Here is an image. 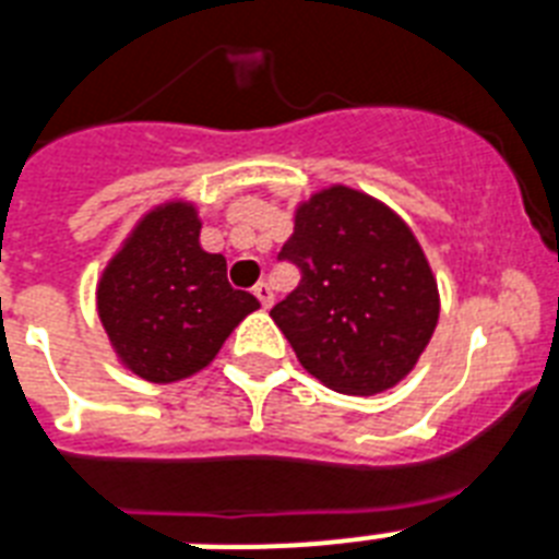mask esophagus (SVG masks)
Returning a JSON list of instances; mask_svg holds the SVG:
<instances>
[{"label": "esophagus", "mask_w": 559, "mask_h": 559, "mask_svg": "<svg viewBox=\"0 0 559 559\" xmlns=\"http://www.w3.org/2000/svg\"><path fill=\"white\" fill-rule=\"evenodd\" d=\"M252 293H255V298H258V301H261V307H264V310H270L272 301H275V295H272L270 284H266V281H261V284H258V287L252 289Z\"/></svg>", "instance_id": "obj_1"}]
</instances>
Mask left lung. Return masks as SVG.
<instances>
[{
  "label": "left lung",
  "instance_id": "1",
  "mask_svg": "<svg viewBox=\"0 0 559 559\" xmlns=\"http://www.w3.org/2000/svg\"><path fill=\"white\" fill-rule=\"evenodd\" d=\"M278 261L301 281L270 316L307 373L347 396H373L411 373L437 330L439 293L396 212L330 186L298 206Z\"/></svg>",
  "mask_w": 559,
  "mask_h": 559
}]
</instances>
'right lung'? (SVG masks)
<instances>
[{
  "instance_id": "right-lung-1",
  "label": "right lung",
  "mask_w": 559,
  "mask_h": 559,
  "mask_svg": "<svg viewBox=\"0 0 559 559\" xmlns=\"http://www.w3.org/2000/svg\"><path fill=\"white\" fill-rule=\"evenodd\" d=\"M198 238L192 203L157 206L99 278L97 310L108 342L146 382H180L203 370L261 307L255 295L233 289L226 258L203 252Z\"/></svg>"
}]
</instances>
